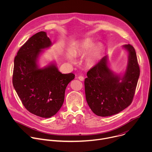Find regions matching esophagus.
<instances>
[{"label": "esophagus", "mask_w": 152, "mask_h": 152, "mask_svg": "<svg viewBox=\"0 0 152 152\" xmlns=\"http://www.w3.org/2000/svg\"><path fill=\"white\" fill-rule=\"evenodd\" d=\"M78 79H79V80H80V81H83V80H84V77H83V76H79L78 77Z\"/></svg>", "instance_id": "34e87169"}]
</instances>
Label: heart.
<instances>
[{
	"mask_svg": "<svg viewBox=\"0 0 152 152\" xmlns=\"http://www.w3.org/2000/svg\"><path fill=\"white\" fill-rule=\"evenodd\" d=\"M95 46L96 42L92 39H85L79 43L72 53L75 56H85L95 47ZM103 52V46L102 44L99 45L93 49L86 59V62L89 66H94L100 61ZM68 59L71 63L75 62L74 57L72 55L68 56Z\"/></svg>",
	"mask_w": 152,
	"mask_h": 152,
	"instance_id": "1",
	"label": "heart"
}]
</instances>
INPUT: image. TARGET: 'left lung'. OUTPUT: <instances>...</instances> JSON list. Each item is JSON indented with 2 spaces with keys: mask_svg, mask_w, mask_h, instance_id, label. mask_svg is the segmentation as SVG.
Masks as SVG:
<instances>
[{
  "mask_svg": "<svg viewBox=\"0 0 152 152\" xmlns=\"http://www.w3.org/2000/svg\"><path fill=\"white\" fill-rule=\"evenodd\" d=\"M123 48L128 53L125 72L115 73L106 55L87 73L85 79L86 100L91 111L100 117L119 113L131 104L138 78L140 67L135 49L131 45Z\"/></svg>",
  "mask_w": 152,
  "mask_h": 152,
  "instance_id": "left-lung-1",
  "label": "left lung"
}]
</instances>
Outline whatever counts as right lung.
<instances>
[{
	"instance_id": "right-lung-1",
	"label": "right lung",
	"mask_w": 152,
	"mask_h": 152,
	"mask_svg": "<svg viewBox=\"0 0 152 152\" xmlns=\"http://www.w3.org/2000/svg\"><path fill=\"white\" fill-rule=\"evenodd\" d=\"M52 45L46 32H39L20 48L14 59V88L26 109L42 118L58 112L67 86L75 78L72 73L62 74L55 62L39 67L40 55Z\"/></svg>"
}]
</instances>
